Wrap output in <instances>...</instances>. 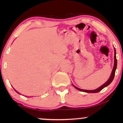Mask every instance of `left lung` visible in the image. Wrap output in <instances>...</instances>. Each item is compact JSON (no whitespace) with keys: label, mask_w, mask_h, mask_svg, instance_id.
Returning <instances> with one entry per match:
<instances>
[{"label":"left lung","mask_w":123,"mask_h":123,"mask_svg":"<svg viewBox=\"0 0 123 123\" xmlns=\"http://www.w3.org/2000/svg\"><path fill=\"white\" fill-rule=\"evenodd\" d=\"M117 58H116V50L115 48H114V67L113 69H112L111 74V75L110 77V78L108 80H107L106 82H105V83L103 84L102 86H101L100 87L97 88V89L94 90H82V89L79 88L78 87H77L75 86H74L73 84V86H74V88H75L77 90H78L80 91H82V92H87V93H97V92H100V91H101L102 89L105 88V87H107V86L110 85V84L111 83L112 80H114V76H115V70L117 69Z\"/></svg>","instance_id":"1"}]
</instances>
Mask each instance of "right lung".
<instances>
[{"label": "right lung", "mask_w": 123, "mask_h": 123, "mask_svg": "<svg viewBox=\"0 0 123 123\" xmlns=\"http://www.w3.org/2000/svg\"><path fill=\"white\" fill-rule=\"evenodd\" d=\"M14 91H16V92H17V93H18V94H19V92H17V91L16 90H15V89H14Z\"/></svg>", "instance_id": "1"}]
</instances>
